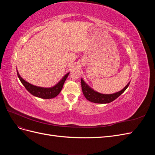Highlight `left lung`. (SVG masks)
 <instances>
[{
	"instance_id": "left-lung-1",
	"label": "left lung",
	"mask_w": 155,
	"mask_h": 155,
	"mask_svg": "<svg viewBox=\"0 0 155 155\" xmlns=\"http://www.w3.org/2000/svg\"><path fill=\"white\" fill-rule=\"evenodd\" d=\"M81 88L84 96L87 98V100L96 104H109L112 101L115 100L117 97H118L121 94L124 93L129 87L130 82L121 91L111 94H104L100 92L94 91L92 88L89 87L87 84L84 81L83 79H81Z\"/></svg>"
}]
</instances>
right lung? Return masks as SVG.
I'll return each instance as SVG.
<instances>
[{
    "label": "right lung",
    "mask_w": 155,
    "mask_h": 155,
    "mask_svg": "<svg viewBox=\"0 0 155 155\" xmlns=\"http://www.w3.org/2000/svg\"><path fill=\"white\" fill-rule=\"evenodd\" d=\"M17 72L18 78H19L21 82L22 83V85L25 86L26 90L33 96L40 98H43V99H51V98H54L57 96L60 93V92L61 91L64 83L66 81V79L69 74V72L67 74H65L63 77V78L61 79L55 86L50 88H44L35 86L34 85H31V84L29 83L28 82L26 81L25 79H23L21 78L17 70Z\"/></svg>",
    "instance_id": "right-lung-1"
}]
</instances>
